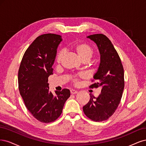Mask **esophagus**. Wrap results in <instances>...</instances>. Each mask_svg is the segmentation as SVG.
I'll list each match as a JSON object with an SVG mask.
<instances>
[{
  "mask_svg": "<svg viewBox=\"0 0 146 146\" xmlns=\"http://www.w3.org/2000/svg\"><path fill=\"white\" fill-rule=\"evenodd\" d=\"M70 93H71V94H76L78 93V90H74V89H72V90H70Z\"/></svg>",
  "mask_w": 146,
  "mask_h": 146,
  "instance_id": "1",
  "label": "esophagus"
}]
</instances>
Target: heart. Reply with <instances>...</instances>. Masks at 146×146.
Listing matches in <instances>:
<instances>
[{
    "label": "heart",
    "mask_w": 146,
    "mask_h": 146,
    "mask_svg": "<svg viewBox=\"0 0 146 146\" xmlns=\"http://www.w3.org/2000/svg\"><path fill=\"white\" fill-rule=\"evenodd\" d=\"M74 52L77 54L78 57L81 61H89L92 58L93 55V50L91 46L86 44H80L74 46L73 48ZM64 54V51L62 50L59 51L56 56V62L59 63L62 59ZM82 76L81 75V77ZM77 78H74V81H77Z\"/></svg>",
    "instance_id": "heart-1"
}]
</instances>
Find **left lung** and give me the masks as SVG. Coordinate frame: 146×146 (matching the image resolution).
<instances>
[{
  "label": "left lung",
  "mask_w": 146,
  "mask_h": 146,
  "mask_svg": "<svg viewBox=\"0 0 146 146\" xmlns=\"http://www.w3.org/2000/svg\"><path fill=\"white\" fill-rule=\"evenodd\" d=\"M87 38L96 44L100 54V64L93 79L96 82L90 88H101L97 98L90 95L83 107L85 115L94 121L107 120L114 113L120 103L124 88V68L116 50L107 36L90 35Z\"/></svg>",
  "instance_id": "left-lung-1"
}]
</instances>
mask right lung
<instances>
[{
	"instance_id": "1",
	"label": "right lung",
	"mask_w": 146,
	"mask_h": 146,
	"mask_svg": "<svg viewBox=\"0 0 146 146\" xmlns=\"http://www.w3.org/2000/svg\"><path fill=\"white\" fill-rule=\"evenodd\" d=\"M62 37L55 34L38 36L23 55L18 72L20 94L27 109L36 119L48 123L62 113L65 101L70 96L67 88L49 91L48 78L53 74L52 66Z\"/></svg>"
}]
</instances>
